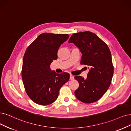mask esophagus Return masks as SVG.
<instances>
[{"label": "esophagus", "instance_id": "esophagus-1", "mask_svg": "<svg viewBox=\"0 0 131 131\" xmlns=\"http://www.w3.org/2000/svg\"><path fill=\"white\" fill-rule=\"evenodd\" d=\"M70 79L71 80H73L74 79V76L72 75V74H70Z\"/></svg>", "mask_w": 131, "mask_h": 131}]
</instances>
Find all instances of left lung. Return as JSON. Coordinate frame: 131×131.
Instances as JSON below:
<instances>
[{"label":"left lung","mask_w":131,"mask_h":131,"mask_svg":"<svg viewBox=\"0 0 131 131\" xmlns=\"http://www.w3.org/2000/svg\"><path fill=\"white\" fill-rule=\"evenodd\" d=\"M69 43H73L82 53L80 64L90 69L86 79L74 77L78 89L74 92L81 102L90 104L99 100L108 89L113 75L112 56L106 43L90 31L74 33Z\"/></svg>","instance_id":"obj_1"}]
</instances>
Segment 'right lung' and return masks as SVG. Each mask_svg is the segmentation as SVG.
Instances as JSON below:
<instances>
[{
	"label": "right lung",
	"instance_id": "obj_1",
	"mask_svg": "<svg viewBox=\"0 0 131 131\" xmlns=\"http://www.w3.org/2000/svg\"><path fill=\"white\" fill-rule=\"evenodd\" d=\"M69 38L67 34L43 33L28 46L24 54L21 77L26 92L35 103L50 105L57 100L70 74L51 71L50 64L58 58L59 47Z\"/></svg>",
	"mask_w": 131,
	"mask_h": 131
}]
</instances>
